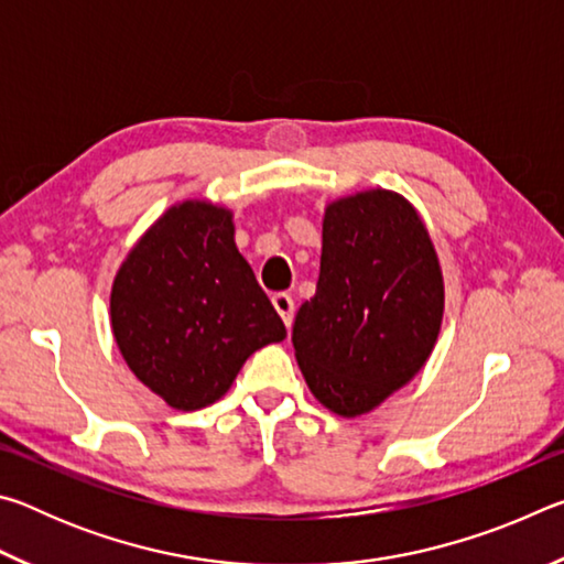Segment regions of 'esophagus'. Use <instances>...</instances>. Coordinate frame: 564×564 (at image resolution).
Segmentation results:
<instances>
[{"instance_id":"obj_1","label":"esophagus","mask_w":564,"mask_h":564,"mask_svg":"<svg viewBox=\"0 0 564 564\" xmlns=\"http://www.w3.org/2000/svg\"><path fill=\"white\" fill-rule=\"evenodd\" d=\"M271 301H273V308L279 311V316L283 318L285 328H291V323H293V299H291V293H275Z\"/></svg>"}]
</instances>
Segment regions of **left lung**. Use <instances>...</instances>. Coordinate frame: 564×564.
<instances>
[{
	"instance_id": "obj_1",
	"label": "left lung",
	"mask_w": 564,
	"mask_h": 564,
	"mask_svg": "<svg viewBox=\"0 0 564 564\" xmlns=\"http://www.w3.org/2000/svg\"><path fill=\"white\" fill-rule=\"evenodd\" d=\"M443 311V269L417 208L390 188L333 198L316 293L291 336L313 398L340 417L376 410L423 370Z\"/></svg>"
}]
</instances>
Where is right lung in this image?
Returning <instances> with one entry per match:
<instances>
[{
	"label": "right lung",
	"instance_id": "1",
	"mask_svg": "<svg viewBox=\"0 0 564 564\" xmlns=\"http://www.w3.org/2000/svg\"><path fill=\"white\" fill-rule=\"evenodd\" d=\"M234 236L231 208L186 198L141 234L113 275L109 321L121 358L176 410L216 403L251 352L285 338Z\"/></svg>",
	"mask_w": 564,
	"mask_h": 564
}]
</instances>
